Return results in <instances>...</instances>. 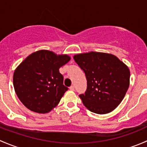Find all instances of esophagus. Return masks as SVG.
<instances>
[{"instance_id":"1","label":"esophagus","mask_w":147,"mask_h":147,"mask_svg":"<svg viewBox=\"0 0 147 147\" xmlns=\"http://www.w3.org/2000/svg\"><path fill=\"white\" fill-rule=\"evenodd\" d=\"M69 90H72V91H74L75 90V87L73 85H72L71 87H69Z\"/></svg>"}]
</instances>
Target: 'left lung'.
I'll list each match as a JSON object with an SVG mask.
<instances>
[{
  "label": "left lung",
  "instance_id": "1",
  "mask_svg": "<svg viewBox=\"0 0 147 147\" xmlns=\"http://www.w3.org/2000/svg\"><path fill=\"white\" fill-rule=\"evenodd\" d=\"M73 58L87 78V90L80 94L83 105L99 115L116 109L129 86L128 67L109 53L92 51L77 54Z\"/></svg>",
  "mask_w": 147,
  "mask_h": 147
}]
</instances>
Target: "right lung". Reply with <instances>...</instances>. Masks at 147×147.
Returning <instances> with one entry per match:
<instances>
[{
    "label": "right lung",
    "mask_w": 147,
    "mask_h": 147,
    "mask_svg": "<svg viewBox=\"0 0 147 147\" xmlns=\"http://www.w3.org/2000/svg\"><path fill=\"white\" fill-rule=\"evenodd\" d=\"M70 59L67 55L40 50L28 55L17 67L13 74L15 92L28 109L45 114L58 105L68 90L59 69Z\"/></svg>",
    "instance_id": "add662e5"
}]
</instances>
